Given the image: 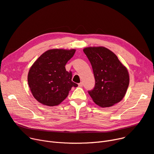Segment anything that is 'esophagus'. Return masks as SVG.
I'll use <instances>...</instances> for the list:
<instances>
[{
  "instance_id": "obj_1",
  "label": "esophagus",
  "mask_w": 154,
  "mask_h": 154,
  "mask_svg": "<svg viewBox=\"0 0 154 154\" xmlns=\"http://www.w3.org/2000/svg\"><path fill=\"white\" fill-rule=\"evenodd\" d=\"M78 85H79V87H82V86H83V83H82V82H80V83H79Z\"/></svg>"
}]
</instances>
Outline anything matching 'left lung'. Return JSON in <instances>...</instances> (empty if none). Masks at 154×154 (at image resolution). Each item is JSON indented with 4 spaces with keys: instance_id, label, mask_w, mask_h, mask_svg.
<instances>
[{
    "instance_id": "left-lung-1",
    "label": "left lung",
    "mask_w": 154,
    "mask_h": 154,
    "mask_svg": "<svg viewBox=\"0 0 154 154\" xmlns=\"http://www.w3.org/2000/svg\"><path fill=\"white\" fill-rule=\"evenodd\" d=\"M91 64L95 86L88 91L94 103L101 108L120 102L126 93L129 75L126 67L112 51L105 47L83 49Z\"/></svg>"
}]
</instances>
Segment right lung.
<instances>
[{
  "mask_svg": "<svg viewBox=\"0 0 154 154\" xmlns=\"http://www.w3.org/2000/svg\"><path fill=\"white\" fill-rule=\"evenodd\" d=\"M75 49H53L45 51L33 63L28 74V83L33 97L42 105L53 106L60 104L72 87V72L65 65Z\"/></svg>",
  "mask_w": 154,
  "mask_h": 154,
  "instance_id": "1",
  "label": "right lung"
}]
</instances>
